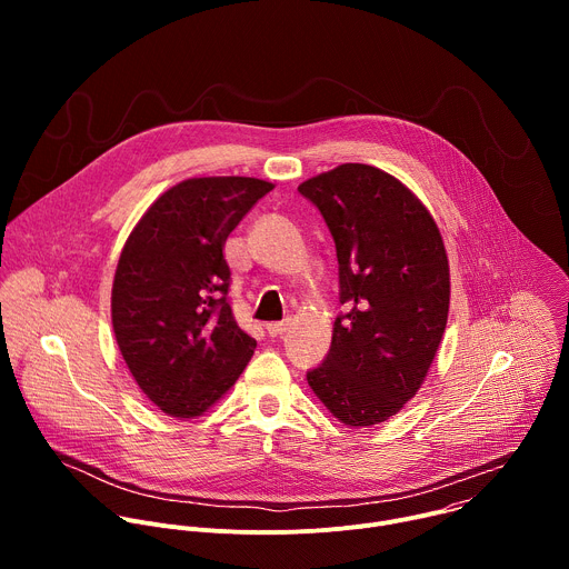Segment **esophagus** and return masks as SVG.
Listing matches in <instances>:
<instances>
[{"label": "esophagus", "mask_w": 569, "mask_h": 569, "mask_svg": "<svg viewBox=\"0 0 569 569\" xmlns=\"http://www.w3.org/2000/svg\"><path fill=\"white\" fill-rule=\"evenodd\" d=\"M288 327H290L288 321H270L266 329H268V333H270L272 338H281V336L288 331Z\"/></svg>", "instance_id": "1"}]
</instances>
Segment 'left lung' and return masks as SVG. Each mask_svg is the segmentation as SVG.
I'll use <instances>...</instances> for the list:
<instances>
[{
  "instance_id": "left-lung-1",
  "label": "left lung",
  "mask_w": 569,
  "mask_h": 569,
  "mask_svg": "<svg viewBox=\"0 0 569 569\" xmlns=\"http://www.w3.org/2000/svg\"><path fill=\"white\" fill-rule=\"evenodd\" d=\"M297 191L336 240L347 306L308 385L342 423H382L419 391L446 331L450 270L441 233L421 200L376 167L342 164Z\"/></svg>"
}]
</instances>
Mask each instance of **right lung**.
Instances as JSON below:
<instances>
[{"label":"right lung","instance_id":"obj_1","mask_svg":"<svg viewBox=\"0 0 569 569\" xmlns=\"http://www.w3.org/2000/svg\"><path fill=\"white\" fill-rule=\"evenodd\" d=\"M272 189L257 178L184 180L152 202L126 240L112 327L132 378L161 412L200 417L257 349L233 319L222 248Z\"/></svg>","mask_w":569,"mask_h":569}]
</instances>
